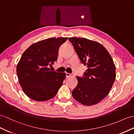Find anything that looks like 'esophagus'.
I'll list each match as a JSON object with an SVG mask.
<instances>
[{"label": "esophagus", "instance_id": "obj_1", "mask_svg": "<svg viewBox=\"0 0 134 134\" xmlns=\"http://www.w3.org/2000/svg\"><path fill=\"white\" fill-rule=\"evenodd\" d=\"M66 76L67 77H69L70 76H74V75L73 74H70V73H66Z\"/></svg>", "mask_w": 134, "mask_h": 134}]
</instances>
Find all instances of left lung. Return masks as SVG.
<instances>
[{
	"mask_svg": "<svg viewBox=\"0 0 134 134\" xmlns=\"http://www.w3.org/2000/svg\"><path fill=\"white\" fill-rule=\"evenodd\" d=\"M81 63L87 69L82 77L77 76L78 84L72 95L78 102L92 106L108 95L116 77L113 58L102 44L86 38L70 37Z\"/></svg>",
	"mask_w": 134,
	"mask_h": 134,
	"instance_id": "left-lung-1",
	"label": "left lung"
}]
</instances>
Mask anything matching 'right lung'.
<instances>
[{
	"label": "right lung",
	"instance_id": "obj_1",
	"mask_svg": "<svg viewBox=\"0 0 134 134\" xmlns=\"http://www.w3.org/2000/svg\"><path fill=\"white\" fill-rule=\"evenodd\" d=\"M68 37H52L31 45L22 54L16 67L19 83L29 98L45 101L56 95L66 77L65 73L51 71L57 60L59 47Z\"/></svg>",
	"mask_w": 134,
	"mask_h": 134
}]
</instances>
